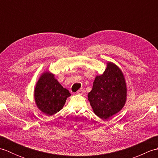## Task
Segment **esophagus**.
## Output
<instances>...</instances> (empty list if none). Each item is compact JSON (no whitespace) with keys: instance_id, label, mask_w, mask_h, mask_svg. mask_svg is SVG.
Here are the masks:
<instances>
[{"instance_id":"1","label":"esophagus","mask_w":158,"mask_h":158,"mask_svg":"<svg viewBox=\"0 0 158 158\" xmlns=\"http://www.w3.org/2000/svg\"><path fill=\"white\" fill-rule=\"evenodd\" d=\"M83 93H84V90L82 89H79L78 91L77 92V94H79V95H82Z\"/></svg>"}]
</instances>
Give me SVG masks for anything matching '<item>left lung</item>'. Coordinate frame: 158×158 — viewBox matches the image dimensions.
I'll return each mask as SVG.
<instances>
[{"instance_id": "1", "label": "left lung", "mask_w": 158, "mask_h": 158, "mask_svg": "<svg viewBox=\"0 0 158 158\" xmlns=\"http://www.w3.org/2000/svg\"><path fill=\"white\" fill-rule=\"evenodd\" d=\"M126 96V83L122 70L110 62L102 75L96 77L92 91L88 94L94 112L102 119L120 111Z\"/></svg>"}]
</instances>
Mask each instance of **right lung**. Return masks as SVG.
I'll return each mask as SVG.
<instances>
[{
	"label": "right lung",
	"instance_id": "right-lung-1",
	"mask_svg": "<svg viewBox=\"0 0 158 158\" xmlns=\"http://www.w3.org/2000/svg\"><path fill=\"white\" fill-rule=\"evenodd\" d=\"M35 100L39 109L51 116L59 112L70 93L55 79L53 74L46 71L40 77L35 89Z\"/></svg>",
	"mask_w": 158,
	"mask_h": 158
}]
</instances>
